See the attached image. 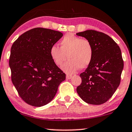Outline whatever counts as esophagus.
I'll return each instance as SVG.
<instances>
[{"label": "esophagus", "mask_w": 132, "mask_h": 132, "mask_svg": "<svg viewBox=\"0 0 132 132\" xmlns=\"http://www.w3.org/2000/svg\"><path fill=\"white\" fill-rule=\"evenodd\" d=\"M71 78H72V76H71V75H66V79H70Z\"/></svg>", "instance_id": "1"}]
</instances>
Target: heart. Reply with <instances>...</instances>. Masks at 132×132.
Returning <instances> with one entry per match:
<instances>
[{"instance_id":"heart-1","label":"heart","mask_w":132,"mask_h":132,"mask_svg":"<svg viewBox=\"0 0 132 132\" xmlns=\"http://www.w3.org/2000/svg\"><path fill=\"white\" fill-rule=\"evenodd\" d=\"M60 48L51 46L50 55L54 64L61 66L67 58L68 61L63 65V71L73 74L79 68H87L93 58V48L90 40L81 39L72 34L65 36L59 42Z\"/></svg>"}]
</instances>
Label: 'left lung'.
Returning a JSON list of instances; mask_svg holds the SVG:
<instances>
[{
	"label": "left lung",
	"instance_id": "obj_1",
	"mask_svg": "<svg viewBox=\"0 0 132 132\" xmlns=\"http://www.w3.org/2000/svg\"><path fill=\"white\" fill-rule=\"evenodd\" d=\"M76 35L90 40L94 52L92 62L80 75L82 82L77 87V93L88 104L105 103L121 82L124 61L120 48L109 36L102 32L86 30Z\"/></svg>",
	"mask_w": 132,
	"mask_h": 132
}]
</instances>
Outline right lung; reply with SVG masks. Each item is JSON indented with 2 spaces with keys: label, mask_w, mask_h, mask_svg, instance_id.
<instances>
[{
  "label": "right lung",
  "mask_w": 132,
  "mask_h": 132,
  "mask_svg": "<svg viewBox=\"0 0 132 132\" xmlns=\"http://www.w3.org/2000/svg\"><path fill=\"white\" fill-rule=\"evenodd\" d=\"M61 32L35 28L20 35L11 48V81L20 97L29 105L41 107L52 101L65 74L50 55Z\"/></svg>",
  "instance_id": "obj_1"
}]
</instances>
